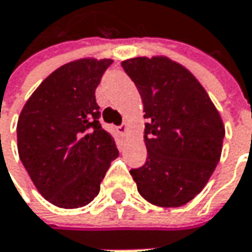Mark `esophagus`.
Here are the masks:
<instances>
[{
	"label": "esophagus",
	"mask_w": 252,
	"mask_h": 252,
	"mask_svg": "<svg viewBox=\"0 0 252 252\" xmlns=\"http://www.w3.org/2000/svg\"><path fill=\"white\" fill-rule=\"evenodd\" d=\"M117 129H119V133H120V135H126L129 127H127V123H123V125H120Z\"/></svg>",
	"instance_id": "obj_1"
}]
</instances>
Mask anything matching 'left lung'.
<instances>
[{
    "label": "left lung",
    "instance_id": "obj_1",
    "mask_svg": "<svg viewBox=\"0 0 252 252\" xmlns=\"http://www.w3.org/2000/svg\"><path fill=\"white\" fill-rule=\"evenodd\" d=\"M135 82L145 123L146 162L130 170L145 200L178 207L193 200L213 174L222 154L225 126L202 84L165 56L122 62Z\"/></svg>",
    "mask_w": 252,
    "mask_h": 252
}]
</instances>
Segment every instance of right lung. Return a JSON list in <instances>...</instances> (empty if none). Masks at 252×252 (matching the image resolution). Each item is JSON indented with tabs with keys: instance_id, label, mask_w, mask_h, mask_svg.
<instances>
[{
	"instance_id": "obj_1",
	"label": "right lung",
	"mask_w": 252,
	"mask_h": 252,
	"mask_svg": "<svg viewBox=\"0 0 252 252\" xmlns=\"http://www.w3.org/2000/svg\"><path fill=\"white\" fill-rule=\"evenodd\" d=\"M111 59L85 58L53 71L24 104L17 123L20 159L39 193L52 205H88L119 157L100 125L95 88Z\"/></svg>"
}]
</instances>
